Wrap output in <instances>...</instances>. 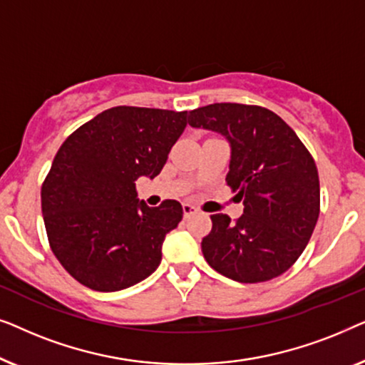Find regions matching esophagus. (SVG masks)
Returning a JSON list of instances; mask_svg holds the SVG:
<instances>
[{"mask_svg":"<svg viewBox=\"0 0 365 365\" xmlns=\"http://www.w3.org/2000/svg\"><path fill=\"white\" fill-rule=\"evenodd\" d=\"M182 212H184V216L189 217V216H192V214H196V212H197V209L194 207L192 204L184 202V204H182Z\"/></svg>","mask_w":365,"mask_h":365,"instance_id":"1","label":"esophagus"}]
</instances>
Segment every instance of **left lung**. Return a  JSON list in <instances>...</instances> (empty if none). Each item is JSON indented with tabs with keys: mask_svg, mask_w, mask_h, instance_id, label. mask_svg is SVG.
<instances>
[{
	"mask_svg": "<svg viewBox=\"0 0 365 365\" xmlns=\"http://www.w3.org/2000/svg\"><path fill=\"white\" fill-rule=\"evenodd\" d=\"M189 124L231 144L226 182L244 204L234 222L227 214H212V229L201 242L204 259L237 282L281 276L306 249L321 211L311 153L291 126L261 106L214 103L189 113Z\"/></svg>",
	"mask_w": 365,
	"mask_h": 365,
	"instance_id": "left-lung-1",
	"label": "left lung"
}]
</instances>
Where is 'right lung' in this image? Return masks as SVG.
Returning <instances> with one entry per match:
<instances>
[{
	"instance_id": "add662e5",
	"label": "right lung",
	"mask_w": 365,
	"mask_h": 365,
	"mask_svg": "<svg viewBox=\"0 0 365 365\" xmlns=\"http://www.w3.org/2000/svg\"><path fill=\"white\" fill-rule=\"evenodd\" d=\"M186 124L187 111L116 106L58 149L41 187L43 219L53 254L83 286L121 291L158 269L182 206H146L136 181L161 173Z\"/></svg>"
}]
</instances>
